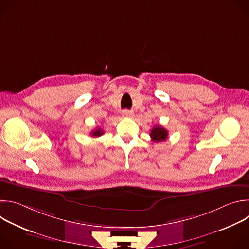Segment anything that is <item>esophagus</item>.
I'll use <instances>...</instances> for the list:
<instances>
[{"mask_svg":"<svg viewBox=\"0 0 249 249\" xmlns=\"http://www.w3.org/2000/svg\"><path fill=\"white\" fill-rule=\"evenodd\" d=\"M134 115V113L132 111H129V110H124L122 112V116L123 117H132Z\"/></svg>","mask_w":249,"mask_h":249,"instance_id":"esophagus-1","label":"esophagus"}]
</instances>
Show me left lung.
Returning <instances> with one entry per match:
<instances>
[{
  "label": "left lung",
  "instance_id": "8db88e82",
  "mask_svg": "<svg viewBox=\"0 0 249 249\" xmlns=\"http://www.w3.org/2000/svg\"><path fill=\"white\" fill-rule=\"evenodd\" d=\"M167 130L160 125H156L151 131V138L154 142H161L167 138Z\"/></svg>",
  "mask_w": 249,
  "mask_h": 249
}]
</instances>
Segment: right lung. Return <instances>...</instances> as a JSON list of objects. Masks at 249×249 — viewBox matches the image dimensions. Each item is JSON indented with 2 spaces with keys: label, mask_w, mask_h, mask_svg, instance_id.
I'll list each match as a JSON object with an SVG mask.
<instances>
[{
  "label": "right lung",
  "mask_w": 249,
  "mask_h": 249,
  "mask_svg": "<svg viewBox=\"0 0 249 249\" xmlns=\"http://www.w3.org/2000/svg\"><path fill=\"white\" fill-rule=\"evenodd\" d=\"M101 135H103V131H102L100 128H96V129H94V130L91 132V136H92V137H99V136H101Z\"/></svg>",
  "instance_id": "1"
}]
</instances>
